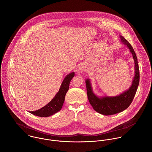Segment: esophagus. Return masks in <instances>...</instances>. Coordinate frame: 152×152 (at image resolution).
<instances>
[{
    "mask_svg": "<svg viewBox=\"0 0 152 152\" xmlns=\"http://www.w3.org/2000/svg\"><path fill=\"white\" fill-rule=\"evenodd\" d=\"M85 70H86V66H85L84 65H81L79 66V68H78V71H79L80 72H83V71H84Z\"/></svg>",
    "mask_w": 152,
    "mask_h": 152,
    "instance_id": "esophagus-1",
    "label": "esophagus"
}]
</instances>
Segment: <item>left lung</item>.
Here are the masks:
<instances>
[{
	"mask_svg": "<svg viewBox=\"0 0 152 152\" xmlns=\"http://www.w3.org/2000/svg\"><path fill=\"white\" fill-rule=\"evenodd\" d=\"M121 41L129 48L134 61V77L129 89L119 95L116 96H104L99 98L93 92L89 79L86 81L87 96L89 102L94 109L104 115H114L128 108L136 94L139 83L140 74L136 53L130 44L123 37L120 36Z\"/></svg>",
	"mask_w": 152,
	"mask_h": 152,
	"instance_id": "left-lung-1",
	"label": "left lung"
}]
</instances>
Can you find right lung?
<instances>
[{
    "mask_svg": "<svg viewBox=\"0 0 152 152\" xmlns=\"http://www.w3.org/2000/svg\"><path fill=\"white\" fill-rule=\"evenodd\" d=\"M74 72H72L65 77L61 85L59 91L48 104L40 109L30 112V113L40 117H47L60 111L63 105L65 95L69 89L70 81L74 77Z\"/></svg>",
    "mask_w": 152,
    "mask_h": 152,
    "instance_id": "right-lung-1",
    "label": "right lung"
}]
</instances>
